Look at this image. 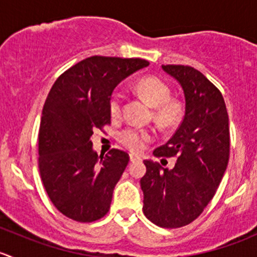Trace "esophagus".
<instances>
[{"instance_id": "esophagus-1", "label": "esophagus", "mask_w": 257, "mask_h": 257, "mask_svg": "<svg viewBox=\"0 0 257 257\" xmlns=\"http://www.w3.org/2000/svg\"><path fill=\"white\" fill-rule=\"evenodd\" d=\"M129 158H131V162H132V163L142 162V157H141V155L134 154V153H132V154H129Z\"/></svg>"}]
</instances>
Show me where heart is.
<instances>
[{"label":"heart","instance_id":"heart-1","mask_svg":"<svg viewBox=\"0 0 257 257\" xmlns=\"http://www.w3.org/2000/svg\"><path fill=\"white\" fill-rule=\"evenodd\" d=\"M137 89L142 95L155 107V119L162 125L169 126L175 124L184 113L183 103L180 100L170 98L172 90L169 85L158 77H144L137 83ZM123 94L120 92H113L109 98V113L113 118L120 115ZM154 139V132L147 128L132 125L125 128L119 134L120 143L131 152L139 153L144 150L148 143Z\"/></svg>","mask_w":257,"mask_h":257}]
</instances>
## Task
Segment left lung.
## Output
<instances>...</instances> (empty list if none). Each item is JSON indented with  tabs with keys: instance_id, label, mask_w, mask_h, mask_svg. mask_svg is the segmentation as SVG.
<instances>
[{
	"instance_id": "1",
	"label": "left lung",
	"mask_w": 257,
	"mask_h": 257,
	"mask_svg": "<svg viewBox=\"0 0 257 257\" xmlns=\"http://www.w3.org/2000/svg\"><path fill=\"white\" fill-rule=\"evenodd\" d=\"M162 68L183 88L185 114L174 136L153 154L177 157V163L168 169L144 160L141 186L145 216L175 229L193 222L216 193L229 162V116L222 94L201 72L180 64Z\"/></svg>"
}]
</instances>
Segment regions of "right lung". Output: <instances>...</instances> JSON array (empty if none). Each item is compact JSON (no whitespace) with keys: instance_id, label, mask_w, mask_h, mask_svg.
Returning <instances> with one entry per match:
<instances>
[{"instance_id":"add662e5","label":"right lung","mask_w":257,"mask_h":257,"mask_svg":"<svg viewBox=\"0 0 257 257\" xmlns=\"http://www.w3.org/2000/svg\"><path fill=\"white\" fill-rule=\"evenodd\" d=\"M149 66L141 58L93 56L57 78L43 105L38 134V168L58 211L79 222L109 211L114 186L129 162L119 149L99 155L93 132L110 124L109 98L119 82Z\"/></svg>"}]
</instances>
